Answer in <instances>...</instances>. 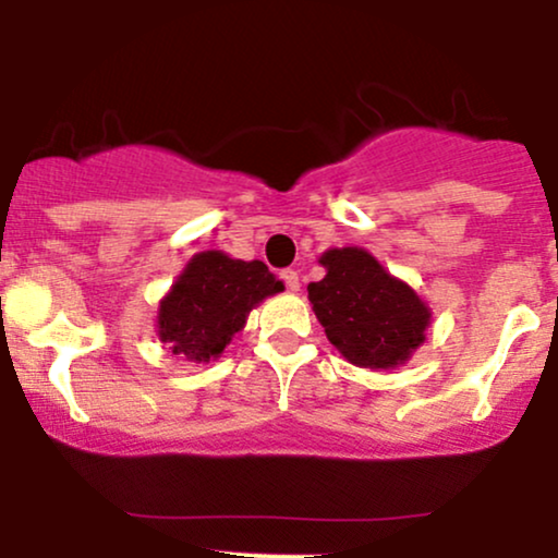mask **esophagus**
<instances>
[{"mask_svg": "<svg viewBox=\"0 0 558 558\" xmlns=\"http://www.w3.org/2000/svg\"><path fill=\"white\" fill-rule=\"evenodd\" d=\"M280 278H283V283L288 286V291H299V272L296 270H283L280 272Z\"/></svg>", "mask_w": 558, "mask_h": 558, "instance_id": "1", "label": "esophagus"}]
</instances>
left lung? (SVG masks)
I'll return each instance as SVG.
<instances>
[{
    "label": "left lung",
    "instance_id": "1",
    "mask_svg": "<svg viewBox=\"0 0 558 558\" xmlns=\"http://www.w3.org/2000/svg\"><path fill=\"white\" fill-rule=\"evenodd\" d=\"M325 278L310 283V304L345 362L396 369L412 360L430 328V306L390 275L367 248H328L317 259Z\"/></svg>",
    "mask_w": 558,
    "mask_h": 558
}]
</instances>
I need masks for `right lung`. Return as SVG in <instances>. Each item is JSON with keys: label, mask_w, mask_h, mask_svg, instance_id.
Returning <instances> with one entry per match:
<instances>
[{"label": "right lung", "mask_w": 558, "mask_h": 558, "mask_svg": "<svg viewBox=\"0 0 558 558\" xmlns=\"http://www.w3.org/2000/svg\"><path fill=\"white\" fill-rule=\"evenodd\" d=\"M283 291L265 262L233 259L226 252H198L159 301L157 336L185 362H209L243 330L248 312Z\"/></svg>", "instance_id": "1"}]
</instances>
